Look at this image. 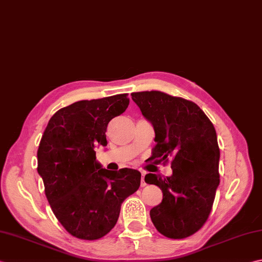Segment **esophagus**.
I'll return each instance as SVG.
<instances>
[{
    "instance_id": "1",
    "label": "esophagus",
    "mask_w": 262,
    "mask_h": 262,
    "mask_svg": "<svg viewBox=\"0 0 262 262\" xmlns=\"http://www.w3.org/2000/svg\"><path fill=\"white\" fill-rule=\"evenodd\" d=\"M141 173H142V182H141V186H145V185H146L145 182H144V176H145V172H144V171H141Z\"/></svg>"
}]
</instances>
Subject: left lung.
<instances>
[{"instance_id": "1", "label": "left lung", "mask_w": 262, "mask_h": 262, "mask_svg": "<svg viewBox=\"0 0 262 262\" xmlns=\"http://www.w3.org/2000/svg\"><path fill=\"white\" fill-rule=\"evenodd\" d=\"M155 129L152 159H171L172 175L147 173L144 181L162 191L152 208L153 225L169 238H185L201 228L211 211L219 185V146L212 122L191 101L158 91L132 93Z\"/></svg>"}]
</instances>
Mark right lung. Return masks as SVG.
<instances>
[{
    "label": "right lung",
    "instance_id": "obj_1",
    "mask_svg": "<svg viewBox=\"0 0 262 262\" xmlns=\"http://www.w3.org/2000/svg\"><path fill=\"white\" fill-rule=\"evenodd\" d=\"M129 99L118 94L78 101L51 118L37 151V171L55 217L73 236L99 239L115 227L121 203L141 185V172L106 170L95 148L106 146L109 121L125 112Z\"/></svg>",
    "mask_w": 262,
    "mask_h": 262
}]
</instances>
